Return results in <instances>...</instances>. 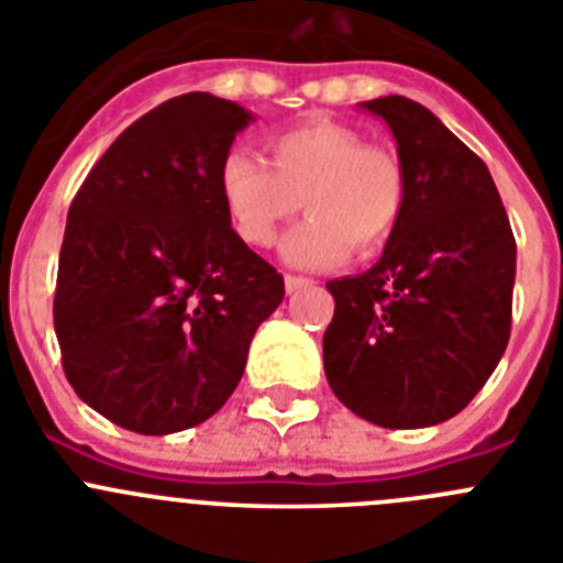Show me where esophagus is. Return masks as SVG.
Masks as SVG:
<instances>
[{"label":"esophagus","instance_id":"1","mask_svg":"<svg viewBox=\"0 0 563 563\" xmlns=\"http://www.w3.org/2000/svg\"><path fill=\"white\" fill-rule=\"evenodd\" d=\"M312 282L310 278H305V276H290V273H287L285 276V290L287 292H298V290H305V287H310Z\"/></svg>","mask_w":563,"mask_h":563}]
</instances>
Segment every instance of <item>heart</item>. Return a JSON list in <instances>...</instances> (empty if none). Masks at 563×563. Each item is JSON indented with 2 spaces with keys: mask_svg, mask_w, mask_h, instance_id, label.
Segmentation results:
<instances>
[{
  "mask_svg": "<svg viewBox=\"0 0 563 563\" xmlns=\"http://www.w3.org/2000/svg\"><path fill=\"white\" fill-rule=\"evenodd\" d=\"M271 163L231 148L220 163V200L245 245L271 247L305 202L307 217L282 242L287 265L332 267L380 251L406 213V172L395 152L369 146L357 129L305 121L267 134Z\"/></svg>",
  "mask_w": 563,
  "mask_h": 563,
  "instance_id": "obj_1",
  "label": "heart"
}]
</instances>
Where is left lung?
Segmentation results:
<instances>
[{"label":"left lung","mask_w":563,"mask_h":563,"mask_svg":"<svg viewBox=\"0 0 563 563\" xmlns=\"http://www.w3.org/2000/svg\"><path fill=\"white\" fill-rule=\"evenodd\" d=\"M391 129L406 213L361 276L327 282L330 389L383 429L460 415L494 375L510 338L516 239L485 163L422 103L363 101Z\"/></svg>","instance_id":"obj_1"}]
</instances>
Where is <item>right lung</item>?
<instances>
[{
  "label": "right lung",
  "instance_id": "right-lung-1",
  "mask_svg": "<svg viewBox=\"0 0 563 563\" xmlns=\"http://www.w3.org/2000/svg\"><path fill=\"white\" fill-rule=\"evenodd\" d=\"M251 121L208 92L172 98L103 152L69 206L53 301L64 375L134 434L217 415L285 298L220 200V163Z\"/></svg>",
  "mask_w": 563,
  "mask_h": 563
}]
</instances>
